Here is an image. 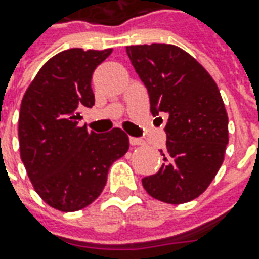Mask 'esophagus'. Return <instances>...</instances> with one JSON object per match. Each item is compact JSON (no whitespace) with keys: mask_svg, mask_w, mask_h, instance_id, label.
<instances>
[{"mask_svg":"<svg viewBox=\"0 0 259 259\" xmlns=\"http://www.w3.org/2000/svg\"><path fill=\"white\" fill-rule=\"evenodd\" d=\"M130 144L133 145V147H137V145L144 144V141L140 140V138H135V137H130Z\"/></svg>","mask_w":259,"mask_h":259,"instance_id":"1","label":"esophagus"}]
</instances>
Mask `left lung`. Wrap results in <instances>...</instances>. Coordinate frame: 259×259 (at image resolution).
<instances>
[{
    "instance_id": "1",
    "label": "left lung",
    "mask_w": 259,
    "mask_h": 259,
    "mask_svg": "<svg viewBox=\"0 0 259 259\" xmlns=\"http://www.w3.org/2000/svg\"><path fill=\"white\" fill-rule=\"evenodd\" d=\"M126 55L147 88L151 114L168 116L164 163L158 173L143 179V186L165 203L190 202L212 183L229 141L228 114L218 85L177 46H128Z\"/></svg>"
}]
</instances>
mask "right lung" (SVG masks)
<instances>
[{
	"instance_id": "add662e5",
	"label": "right lung",
	"mask_w": 259,
	"mask_h": 259,
	"mask_svg": "<svg viewBox=\"0 0 259 259\" xmlns=\"http://www.w3.org/2000/svg\"><path fill=\"white\" fill-rule=\"evenodd\" d=\"M112 49H69L46 62L25 91L18 118L20 155L37 194L62 212H75L102 193L109 167L130 148L128 135L79 126L92 108L91 80Z\"/></svg>"
}]
</instances>
